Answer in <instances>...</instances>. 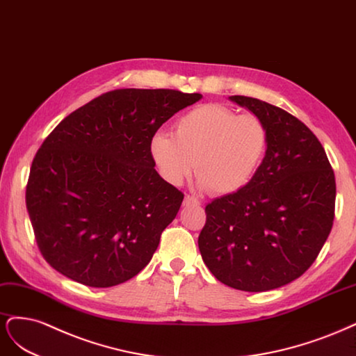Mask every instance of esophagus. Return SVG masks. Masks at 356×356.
<instances>
[{"instance_id": "34e87169", "label": "esophagus", "mask_w": 356, "mask_h": 356, "mask_svg": "<svg viewBox=\"0 0 356 356\" xmlns=\"http://www.w3.org/2000/svg\"><path fill=\"white\" fill-rule=\"evenodd\" d=\"M183 204H185V205H200V201H198L197 198L191 197V195H186L185 201H183Z\"/></svg>"}]
</instances>
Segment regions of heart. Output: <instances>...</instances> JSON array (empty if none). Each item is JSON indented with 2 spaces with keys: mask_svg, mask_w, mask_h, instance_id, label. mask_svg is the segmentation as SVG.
Here are the masks:
<instances>
[{
  "mask_svg": "<svg viewBox=\"0 0 356 356\" xmlns=\"http://www.w3.org/2000/svg\"><path fill=\"white\" fill-rule=\"evenodd\" d=\"M268 129L253 113L236 115L219 103L200 105L181 115L175 134L156 131L149 154L161 176L179 186L193 171L200 186L216 197L245 189L265 159Z\"/></svg>",
  "mask_w": 356,
  "mask_h": 356,
  "instance_id": "heart-1",
  "label": "heart"
}]
</instances>
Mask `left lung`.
I'll list each match as a JSON object with an SVG mask.
<instances>
[{"label": "left lung", "instance_id": "obj_1", "mask_svg": "<svg viewBox=\"0 0 356 356\" xmlns=\"http://www.w3.org/2000/svg\"><path fill=\"white\" fill-rule=\"evenodd\" d=\"M229 99L265 122L268 149L245 189L205 207L198 247L225 285L269 291L302 277L325 244L334 220V173L316 136L291 113L253 97Z\"/></svg>", "mask_w": 356, "mask_h": 356}]
</instances>
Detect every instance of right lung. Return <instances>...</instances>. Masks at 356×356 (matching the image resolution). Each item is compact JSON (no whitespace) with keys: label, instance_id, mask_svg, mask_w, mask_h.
<instances>
[{"label":"right lung","instance_id":"right-lung-1","mask_svg":"<svg viewBox=\"0 0 356 356\" xmlns=\"http://www.w3.org/2000/svg\"><path fill=\"white\" fill-rule=\"evenodd\" d=\"M201 99L165 88L113 90L50 133L32 161L26 209L53 269L106 289L151 261L183 193L156 173L149 140Z\"/></svg>","mask_w":356,"mask_h":356}]
</instances>
